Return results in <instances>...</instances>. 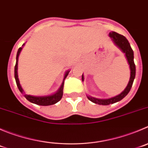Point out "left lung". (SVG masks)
Masks as SVG:
<instances>
[{"instance_id": "1", "label": "left lung", "mask_w": 148, "mask_h": 148, "mask_svg": "<svg viewBox=\"0 0 148 148\" xmlns=\"http://www.w3.org/2000/svg\"><path fill=\"white\" fill-rule=\"evenodd\" d=\"M109 36L111 37L112 39L114 42V44L125 54V57H126L127 60L128 62V64H129V66H130L131 77L130 80L128 82V84L126 88H125V89L124 90V91H123L121 94L118 95V96H114V97L108 99H99L91 97V96H89V97L88 96V99L90 101H91L95 103L100 104V105H109L110 103H116V102L122 100L129 93V91H130L131 88L132 87V85H133L134 79L135 78V74H136V66H135L134 62V52L132 50V47L130 46V44H129L128 41L127 40V38L124 36L121 35V34H118V33L116 32L110 33ZM82 81H83V76L82 75Z\"/></svg>"}]
</instances>
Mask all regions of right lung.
<instances>
[{"label":"right lung","mask_w":148,"mask_h":148,"mask_svg":"<svg viewBox=\"0 0 148 148\" xmlns=\"http://www.w3.org/2000/svg\"><path fill=\"white\" fill-rule=\"evenodd\" d=\"M22 50V47L19 48L17 51V54H16V65L14 66V77L15 80H16V85L18 87V89L19 90L23 93V90L21 88L20 85V82H19V79H18V75H17V62H18V57H19V55L20 53V51ZM69 71H67L64 77V79H66V77H67L68 74H69ZM63 85H64V82L62 83L61 87L60 88V89L58 90L57 93H55V94L51 95V96H30V95L25 94L24 96L26 98L27 100H28L29 101L31 102V103H36V104H38V105L41 106H49V105H52V104H55V103H57L58 101L61 99L62 96H63Z\"/></svg>","instance_id":"add662e5"}]
</instances>
